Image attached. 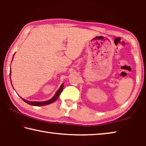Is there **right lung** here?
Returning a JSON list of instances; mask_svg holds the SVG:
<instances>
[{
  "label": "right lung",
  "mask_w": 146,
  "mask_h": 146,
  "mask_svg": "<svg viewBox=\"0 0 146 146\" xmlns=\"http://www.w3.org/2000/svg\"><path fill=\"white\" fill-rule=\"evenodd\" d=\"M14 56V55H13ZM13 60V59H12ZM9 75H11V70H10V74ZM11 77V76H10ZM10 80H11V78H10ZM63 84L60 86V88L58 89V90H57V91H56V93L55 94V95L53 96V97L52 98H51L50 100H46V101H44V102H34V101H29V100H25L24 99V98H22V99H23V100L24 101V102H26L27 104H28L29 105H31V106H46V105H48V104H51L55 102V101L57 99V98H58L59 95H60V93L62 92V91L63 90Z\"/></svg>",
  "instance_id": "obj_1"
}]
</instances>
